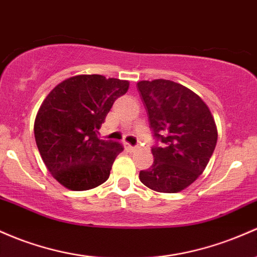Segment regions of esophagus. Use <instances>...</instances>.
Returning a JSON list of instances; mask_svg holds the SVG:
<instances>
[{"instance_id": "obj_1", "label": "esophagus", "mask_w": 257, "mask_h": 257, "mask_svg": "<svg viewBox=\"0 0 257 257\" xmlns=\"http://www.w3.org/2000/svg\"><path fill=\"white\" fill-rule=\"evenodd\" d=\"M124 148H125L126 150H129L131 152H133V151L137 150V146L131 145V144H128V143H124Z\"/></svg>"}]
</instances>
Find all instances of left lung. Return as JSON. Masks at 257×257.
<instances>
[{
    "label": "left lung",
    "instance_id": "obj_1",
    "mask_svg": "<svg viewBox=\"0 0 257 257\" xmlns=\"http://www.w3.org/2000/svg\"><path fill=\"white\" fill-rule=\"evenodd\" d=\"M138 91L156 140L154 163L140 171V182L159 193H179L199 178L215 151V119L195 92L174 81L143 80Z\"/></svg>",
    "mask_w": 257,
    "mask_h": 257
}]
</instances>
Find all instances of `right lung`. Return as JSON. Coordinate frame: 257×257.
Returning a JSON list of instances; mask_svg holds the SVG:
<instances>
[{
  "mask_svg": "<svg viewBox=\"0 0 257 257\" xmlns=\"http://www.w3.org/2000/svg\"><path fill=\"white\" fill-rule=\"evenodd\" d=\"M128 87L126 80L77 75L58 84L44 100L34 123L35 142L47 170L63 187L89 190L108 179L123 148L97 133Z\"/></svg>",
  "mask_w": 257,
  "mask_h": 257,
  "instance_id": "obj_1",
  "label": "right lung"
}]
</instances>
